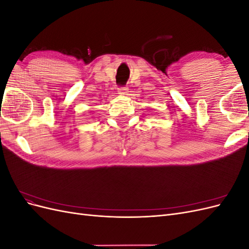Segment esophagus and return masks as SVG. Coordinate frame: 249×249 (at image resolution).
Masks as SVG:
<instances>
[{"label": "esophagus", "instance_id": "34e87169", "mask_svg": "<svg viewBox=\"0 0 249 249\" xmlns=\"http://www.w3.org/2000/svg\"><path fill=\"white\" fill-rule=\"evenodd\" d=\"M118 93L122 95H125L127 93V88L126 87H119L118 88Z\"/></svg>", "mask_w": 249, "mask_h": 249}]
</instances>
